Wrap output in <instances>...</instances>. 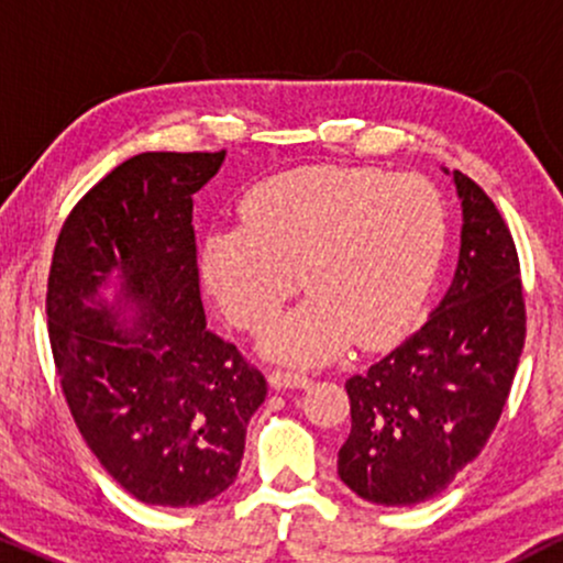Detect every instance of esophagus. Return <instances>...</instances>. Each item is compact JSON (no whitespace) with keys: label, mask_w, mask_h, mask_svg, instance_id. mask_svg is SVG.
Masks as SVG:
<instances>
[{"label":"esophagus","mask_w":563,"mask_h":563,"mask_svg":"<svg viewBox=\"0 0 563 563\" xmlns=\"http://www.w3.org/2000/svg\"><path fill=\"white\" fill-rule=\"evenodd\" d=\"M269 384L275 386V389H303V386L309 384V376L307 373H296V371H269Z\"/></svg>","instance_id":"obj_1"}]
</instances>
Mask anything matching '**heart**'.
Returning a JSON list of instances; mask_svg holds the SVG:
<instances>
[{"label":"heart","instance_id":"1","mask_svg":"<svg viewBox=\"0 0 563 563\" xmlns=\"http://www.w3.org/2000/svg\"><path fill=\"white\" fill-rule=\"evenodd\" d=\"M448 249V209L421 177L307 166L245 192L241 222L206 235L200 277L232 325L262 331L299 288L312 294L262 339L264 354L322 363L416 320Z\"/></svg>","mask_w":563,"mask_h":563}]
</instances>
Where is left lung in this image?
<instances>
[{
  "label": "left lung",
  "mask_w": 563,
  "mask_h": 563,
  "mask_svg": "<svg viewBox=\"0 0 563 563\" xmlns=\"http://www.w3.org/2000/svg\"><path fill=\"white\" fill-rule=\"evenodd\" d=\"M452 183L463 228L448 294L416 333L346 380L352 431L339 450V476L378 506L429 500L479 455L525 349L508 224L474 179L452 172Z\"/></svg>",
  "instance_id": "8db88e82"
}]
</instances>
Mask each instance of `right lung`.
Segmentation results:
<instances>
[{
  "label": "right lung",
  "mask_w": 563,
  "mask_h": 563,
  "mask_svg": "<svg viewBox=\"0 0 563 563\" xmlns=\"http://www.w3.org/2000/svg\"><path fill=\"white\" fill-rule=\"evenodd\" d=\"M222 161L140 153L119 164L74 206L49 267V346L70 416L147 506L222 495L267 397L262 373L206 328L200 301L192 196Z\"/></svg>",
  "instance_id": "right-lung-1"
}]
</instances>
